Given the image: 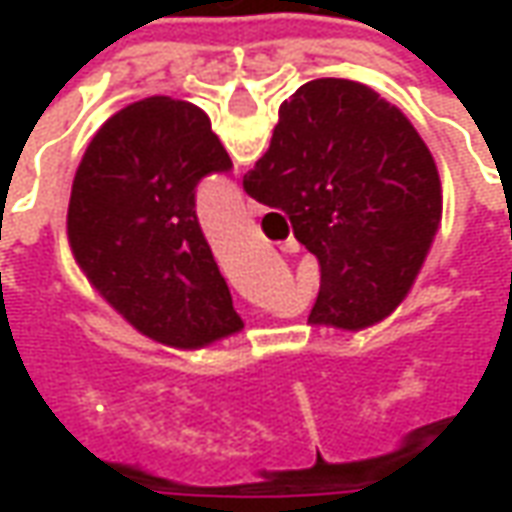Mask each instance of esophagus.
<instances>
[{
	"mask_svg": "<svg viewBox=\"0 0 512 512\" xmlns=\"http://www.w3.org/2000/svg\"><path fill=\"white\" fill-rule=\"evenodd\" d=\"M246 213H249V216H260V213H263V205L255 200H246Z\"/></svg>",
	"mask_w": 512,
	"mask_h": 512,
	"instance_id": "1",
	"label": "esophagus"
}]
</instances>
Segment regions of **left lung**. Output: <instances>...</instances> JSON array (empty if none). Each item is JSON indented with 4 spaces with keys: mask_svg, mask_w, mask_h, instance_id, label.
Segmentation results:
<instances>
[{
    "mask_svg": "<svg viewBox=\"0 0 512 512\" xmlns=\"http://www.w3.org/2000/svg\"><path fill=\"white\" fill-rule=\"evenodd\" d=\"M230 169L208 115L167 95L109 117L76 169L73 257L93 288L156 343L205 348L244 329L194 211L200 180Z\"/></svg>",
    "mask_w": 512,
    "mask_h": 512,
    "instance_id": "8db88e82",
    "label": "left lung"
}]
</instances>
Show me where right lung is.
Masks as SVG:
<instances>
[{"label": "right lung", "mask_w": 512, "mask_h": 512, "mask_svg": "<svg viewBox=\"0 0 512 512\" xmlns=\"http://www.w3.org/2000/svg\"><path fill=\"white\" fill-rule=\"evenodd\" d=\"M244 191L288 213L321 263L310 323L384 321L414 285L441 222V183L408 117L348 79H315L279 106Z\"/></svg>", "instance_id": "right-lung-1"}]
</instances>
